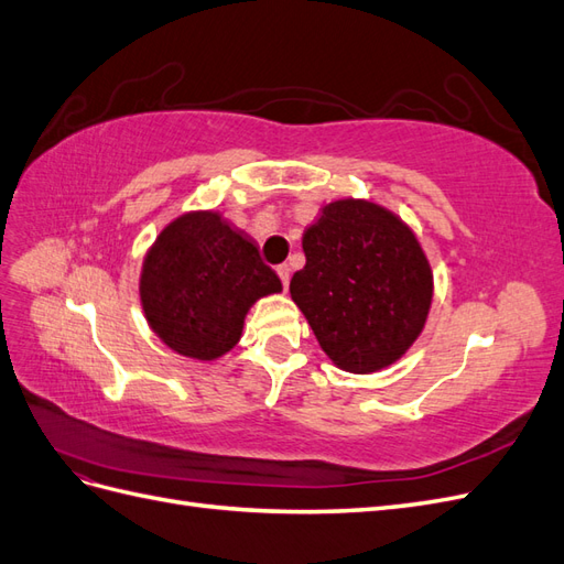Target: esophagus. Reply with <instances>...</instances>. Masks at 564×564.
I'll return each mask as SVG.
<instances>
[{"label":"esophagus","instance_id":"1","mask_svg":"<svg viewBox=\"0 0 564 564\" xmlns=\"http://www.w3.org/2000/svg\"><path fill=\"white\" fill-rule=\"evenodd\" d=\"M275 270H278V275H280V280H282V286L286 289V286H289V278H292V270H289V265H286V263L278 265Z\"/></svg>","mask_w":564,"mask_h":564}]
</instances>
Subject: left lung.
<instances>
[{"label": "left lung", "mask_w": 564, "mask_h": 564, "mask_svg": "<svg viewBox=\"0 0 564 564\" xmlns=\"http://www.w3.org/2000/svg\"><path fill=\"white\" fill-rule=\"evenodd\" d=\"M305 268L289 294L344 371L373 373L414 346L433 303V270L404 220L371 199L324 204L303 232Z\"/></svg>", "instance_id": "obj_1"}]
</instances>
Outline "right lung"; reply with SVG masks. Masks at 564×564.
<instances>
[{
	"instance_id": "1",
	"label": "right lung",
	"mask_w": 564,
	"mask_h": 564,
	"mask_svg": "<svg viewBox=\"0 0 564 564\" xmlns=\"http://www.w3.org/2000/svg\"><path fill=\"white\" fill-rule=\"evenodd\" d=\"M256 240L216 209L176 216L143 256L141 308L166 348L214 362L242 338L251 305L280 294Z\"/></svg>"
}]
</instances>
